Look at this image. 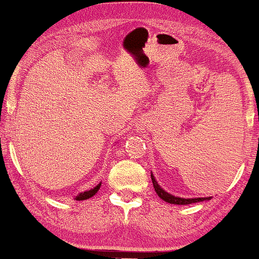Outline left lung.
Returning a JSON list of instances; mask_svg holds the SVG:
<instances>
[{
	"label": "left lung",
	"mask_w": 259,
	"mask_h": 259,
	"mask_svg": "<svg viewBox=\"0 0 259 259\" xmlns=\"http://www.w3.org/2000/svg\"><path fill=\"white\" fill-rule=\"evenodd\" d=\"M151 179H152V184L154 187V191L157 192V195L159 196L164 202H168V203L171 204H191V203H197V202H203V201H209L212 197H195V198H184V197H178V196H174L169 192L163 190L158 183H157L156 178L153 177V174H151Z\"/></svg>",
	"instance_id": "8db88e82"
}]
</instances>
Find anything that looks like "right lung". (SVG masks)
<instances>
[{"instance_id":"add662e5","label":"right lung","mask_w":259,"mask_h":259,"mask_svg":"<svg viewBox=\"0 0 259 259\" xmlns=\"http://www.w3.org/2000/svg\"><path fill=\"white\" fill-rule=\"evenodd\" d=\"M101 184H102V183L97 184V185L95 186L94 189L88 190V191L80 192V194H79L78 196H75V197H74V200H76V201H84V200H89V198H91L92 196H95V195L97 194V191H99L100 187H101Z\"/></svg>"}]
</instances>
